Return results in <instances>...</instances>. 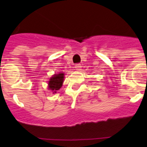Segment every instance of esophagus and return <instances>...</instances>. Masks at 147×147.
<instances>
[{
	"mask_svg": "<svg viewBox=\"0 0 147 147\" xmlns=\"http://www.w3.org/2000/svg\"><path fill=\"white\" fill-rule=\"evenodd\" d=\"M81 66H81L80 63H78V64H76L75 66V69H76V70H81Z\"/></svg>",
	"mask_w": 147,
	"mask_h": 147,
	"instance_id": "esophagus-1",
	"label": "esophagus"
}]
</instances>
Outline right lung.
Listing matches in <instances>:
<instances>
[{"mask_svg":"<svg viewBox=\"0 0 147 147\" xmlns=\"http://www.w3.org/2000/svg\"><path fill=\"white\" fill-rule=\"evenodd\" d=\"M63 80H64V73L60 72L55 74L52 77L49 78L48 81V89L53 93H56L63 86Z\"/></svg>","mask_w":147,"mask_h":147,"instance_id":"obj_1","label":"right lung"}]
</instances>
